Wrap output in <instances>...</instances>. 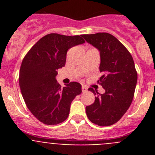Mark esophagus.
<instances>
[{
	"mask_svg": "<svg viewBox=\"0 0 155 155\" xmlns=\"http://www.w3.org/2000/svg\"><path fill=\"white\" fill-rule=\"evenodd\" d=\"M81 90H82V92H86V91H87V87H86L85 85H82Z\"/></svg>",
	"mask_w": 155,
	"mask_h": 155,
	"instance_id": "34e87169",
	"label": "esophagus"
}]
</instances>
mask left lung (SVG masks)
I'll list each match as a JSON object with an SVG mask.
<instances>
[{
    "label": "left lung",
    "mask_w": 155,
    "mask_h": 155,
    "mask_svg": "<svg viewBox=\"0 0 155 155\" xmlns=\"http://www.w3.org/2000/svg\"><path fill=\"white\" fill-rule=\"evenodd\" d=\"M82 37L100 52L102 76L98 83L105 89L104 94H99L88 88L98 95L94 103L86 106V114L96 125H113L125 114L134 98L137 81L134 60L127 48L111 34L98 32Z\"/></svg>",
    "instance_id": "1"
}]
</instances>
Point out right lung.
<instances>
[{
    "label": "right lung",
    "instance_id": "1",
    "mask_svg": "<svg viewBox=\"0 0 155 155\" xmlns=\"http://www.w3.org/2000/svg\"><path fill=\"white\" fill-rule=\"evenodd\" d=\"M84 42L82 35L48 34L23 59L19 72L21 94L30 112L42 124L57 125L67 120L71 102L81 93V84L73 81L62 87L56 76L65 66L68 50Z\"/></svg>",
    "mask_w": 155,
    "mask_h": 155
}]
</instances>
